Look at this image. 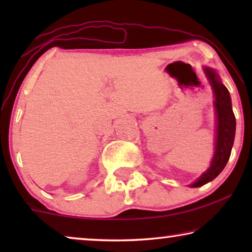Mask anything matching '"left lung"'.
Here are the masks:
<instances>
[{
    "mask_svg": "<svg viewBox=\"0 0 252 252\" xmlns=\"http://www.w3.org/2000/svg\"><path fill=\"white\" fill-rule=\"evenodd\" d=\"M203 72L211 85L213 96H215V101H213L216 112L215 153H213L210 167L197 180L191 183V188L202 187L219 176L231 155L234 134H236V118L232 111L231 97H230L228 89L221 82L218 72L215 69L203 66Z\"/></svg>",
    "mask_w": 252,
    "mask_h": 252,
    "instance_id": "obj_1",
    "label": "left lung"
}]
</instances>
